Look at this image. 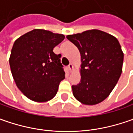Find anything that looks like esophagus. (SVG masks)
Wrapping results in <instances>:
<instances>
[{"label":"esophagus","instance_id":"34e87169","mask_svg":"<svg viewBox=\"0 0 133 133\" xmlns=\"http://www.w3.org/2000/svg\"><path fill=\"white\" fill-rule=\"evenodd\" d=\"M68 70H69V72H71L72 70V68H73V66H72V64H69V65H68Z\"/></svg>","mask_w":133,"mask_h":133}]
</instances>
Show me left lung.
<instances>
[{
	"instance_id": "8db88e82",
	"label": "left lung",
	"mask_w": 133,
	"mask_h": 133,
	"mask_svg": "<svg viewBox=\"0 0 133 133\" xmlns=\"http://www.w3.org/2000/svg\"><path fill=\"white\" fill-rule=\"evenodd\" d=\"M66 38L78 49L81 58V81L72 86L74 97L86 105L101 103L114 89L122 72L124 53L118 41L98 29Z\"/></svg>"
}]
</instances>
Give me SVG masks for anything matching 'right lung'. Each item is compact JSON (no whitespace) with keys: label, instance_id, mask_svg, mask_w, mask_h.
<instances>
[{"label":"right lung","instance_id":"add662e5","mask_svg":"<svg viewBox=\"0 0 133 133\" xmlns=\"http://www.w3.org/2000/svg\"><path fill=\"white\" fill-rule=\"evenodd\" d=\"M64 38L35 29L15 41L9 58L11 72L18 89L30 100L46 102L57 94L65 72L61 55L54 53L53 49Z\"/></svg>","mask_w":133,"mask_h":133}]
</instances>
